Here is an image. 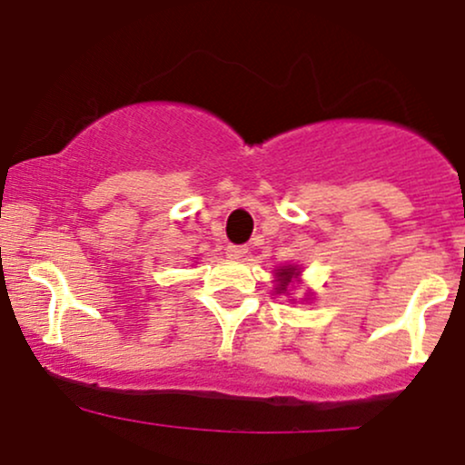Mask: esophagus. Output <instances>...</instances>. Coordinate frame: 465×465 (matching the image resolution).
Here are the masks:
<instances>
[{"mask_svg": "<svg viewBox=\"0 0 465 465\" xmlns=\"http://www.w3.org/2000/svg\"><path fill=\"white\" fill-rule=\"evenodd\" d=\"M227 256L229 259H242L247 254V247L245 245H227Z\"/></svg>", "mask_w": 465, "mask_h": 465, "instance_id": "34e87169", "label": "esophagus"}]
</instances>
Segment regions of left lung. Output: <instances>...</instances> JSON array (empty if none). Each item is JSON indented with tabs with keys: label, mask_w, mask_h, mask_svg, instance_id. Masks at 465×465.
Wrapping results in <instances>:
<instances>
[{
	"label": "left lung",
	"mask_w": 465,
	"mask_h": 465,
	"mask_svg": "<svg viewBox=\"0 0 465 465\" xmlns=\"http://www.w3.org/2000/svg\"><path fill=\"white\" fill-rule=\"evenodd\" d=\"M276 274L281 276V288H276V290H285V285H288L290 279H292V276H294V267H288V270H281V272H276Z\"/></svg>",
	"instance_id": "left-lung-1"
}]
</instances>
